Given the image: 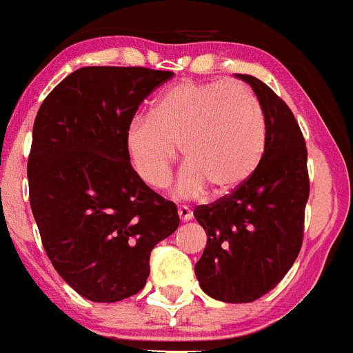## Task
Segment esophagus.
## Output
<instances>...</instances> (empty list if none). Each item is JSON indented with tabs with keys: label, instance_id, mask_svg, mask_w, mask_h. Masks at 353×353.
I'll list each match as a JSON object with an SVG mask.
<instances>
[{
	"label": "esophagus",
	"instance_id": "1",
	"mask_svg": "<svg viewBox=\"0 0 353 353\" xmlns=\"http://www.w3.org/2000/svg\"><path fill=\"white\" fill-rule=\"evenodd\" d=\"M177 215H179L181 222H190L193 219V213H191V210L188 206H179L177 208Z\"/></svg>",
	"mask_w": 353,
	"mask_h": 353
}]
</instances>
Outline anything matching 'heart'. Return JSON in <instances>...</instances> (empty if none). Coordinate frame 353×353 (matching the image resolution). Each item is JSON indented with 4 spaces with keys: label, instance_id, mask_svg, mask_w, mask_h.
Masks as SVG:
<instances>
[{
    "label": "heart",
    "instance_id": "obj_1",
    "mask_svg": "<svg viewBox=\"0 0 353 353\" xmlns=\"http://www.w3.org/2000/svg\"><path fill=\"white\" fill-rule=\"evenodd\" d=\"M138 176L154 190L172 177L181 147L179 198H223L258 170L266 150V123L249 87L227 81H181L157 99L150 116L134 117L124 137Z\"/></svg>",
    "mask_w": 353,
    "mask_h": 353
}]
</instances>
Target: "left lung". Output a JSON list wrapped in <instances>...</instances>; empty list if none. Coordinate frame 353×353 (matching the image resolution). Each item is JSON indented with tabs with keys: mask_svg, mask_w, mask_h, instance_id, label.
<instances>
[{
	"mask_svg": "<svg viewBox=\"0 0 353 353\" xmlns=\"http://www.w3.org/2000/svg\"><path fill=\"white\" fill-rule=\"evenodd\" d=\"M237 77L251 85L265 114L266 150L239 190L194 208L208 237L194 273L210 297L245 304L273 290L297 259L309 174L307 148L290 108L258 78Z\"/></svg>",
	"mask_w": 353,
	"mask_h": 353,
	"instance_id": "8db88e82",
	"label": "left lung"
}]
</instances>
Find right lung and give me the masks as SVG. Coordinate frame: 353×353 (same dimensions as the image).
<instances>
[{"instance_id": "right-lung-1", "label": "right lung", "mask_w": 353, "mask_h": 353, "mask_svg": "<svg viewBox=\"0 0 353 353\" xmlns=\"http://www.w3.org/2000/svg\"><path fill=\"white\" fill-rule=\"evenodd\" d=\"M172 71L87 66L44 99L32 131L28 196L56 272L81 297L117 302L150 275V252L179 227L177 206L133 169L124 137Z\"/></svg>"}]
</instances>
